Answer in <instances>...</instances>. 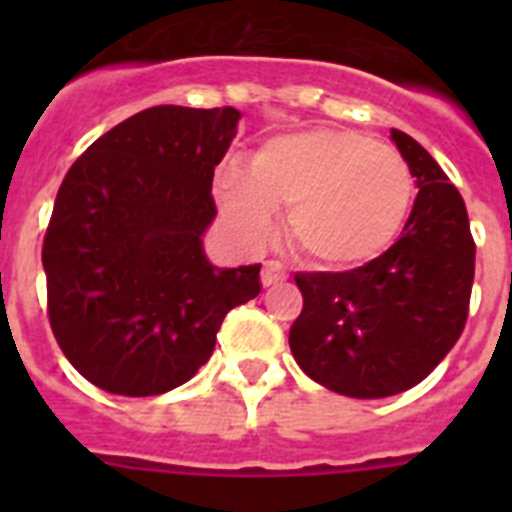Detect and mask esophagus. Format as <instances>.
<instances>
[{
	"instance_id": "34e87169",
	"label": "esophagus",
	"mask_w": 512,
	"mask_h": 512,
	"mask_svg": "<svg viewBox=\"0 0 512 512\" xmlns=\"http://www.w3.org/2000/svg\"><path fill=\"white\" fill-rule=\"evenodd\" d=\"M287 279V271H284V266L279 264V261H266L264 269H261V284L264 287H271V284H279Z\"/></svg>"
}]
</instances>
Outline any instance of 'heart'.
Wrapping results in <instances>:
<instances>
[{
    "label": "heart",
    "mask_w": 512,
    "mask_h": 512,
    "mask_svg": "<svg viewBox=\"0 0 512 512\" xmlns=\"http://www.w3.org/2000/svg\"><path fill=\"white\" fill-rule=\"evenodd\" d=\"M415 182L395 148L356 130L315 128L269 138L217 182V205L246 243H261L287 210L292 251L325 271L379 259L408 223Z\"/></svg>",
    "instance_id": "1"
}]
</instances>
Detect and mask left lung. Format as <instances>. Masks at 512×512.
Wrapping results in <instances>:
<instances>
[{
	"label": "left lung",
	"instance_id": "8db88e82",
	"mask_svg": "<svg viewBox=\"0 0 512 512\" xmlns=\"http://www.w3.org/2000/svg\"><path fill=\"white\" fill-rule=\"evenodd\" d=\"M397 151L415 176L413 212L387 251L351 271L295 274L300 318L289 348L302 372L359 400L400 395L459 341L474 282V241L459 189L402 130Z\"/></svg>",
	"mask_w": 512,
	"mask_h": 512
}]
</instances>
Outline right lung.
I'll use <instances>...</instances> for the list:
<instances>
[{"mask_svg": "<svg viewBox=\"0 0 512 512\" xmlns=\"http://www.w3.org/2000/svg\"><path fill=\"white\" fill-rule=\"evenodd\" d=\"M238 120L233 107H148L63 179L43 241L48 318L99 390L151 397L189 382L225 315L261 292V264L220 269L202 243Z\"/></svg>", "mask_w": 512, "mask_h": 512, "instance_id": "right-lung-1", "label": "right lung"}]
</instances>
